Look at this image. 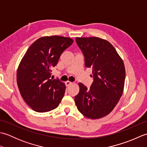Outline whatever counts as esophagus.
I'll list each match as a JSON object with an SVG mask.
<instances>
[{"instance_id": "esophagus-1", "label": "esophagus", "mask_w": 147, "mask_h": 147, "mask_svg": "<svg viewBox=\"0 0 147 147\" xmlns=\"http://www.w3.org/2000/svg\"><path fill=\"white\" fill-rule=\"evenodd\" d=\"M72 84H73V83L71 82H69V81H67V82H65V85H66L67 86H69L71 85Z\"/></svg>"}]
</instances>
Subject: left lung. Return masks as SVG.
I'll return each mask as SVG.
<instances>
[{
    "label": "left lung",
    "mask_w": 147,
    "mask_h": 147,
    "mask_svg": "<svg viewBox=\"0 0 147 147\" xmlns=\"http://www.w3.org/2000/svg\"><path fill=\"white\" fill-rule=\"evenodd\" d=\"M85 56L86 67L92 69L93 82L90 89L79 83L74 96L78 111L85 117L96 119L110 114L123 95L126 71L123 59L107 40L98 37H76Z\"/></svg>",
    "instance_id": "8db88e82"
}]
</instances>
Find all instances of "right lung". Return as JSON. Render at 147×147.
I'll list each match as a JSON object with an SVG mask.
<instances>
[{
  "label": "right lung",
  "mask_w": 147,
  "mask_h": 147,
  "mask_svg": "<svg viewBox=\"0 0 147 147\" xmlns=\"http://www.w3.org/2000/svg\"><path fill=\"white\" fill-rule=\"evenodd\" d=\"M73 40L54 35L43 36L28 49L18 67L16 78L22 97L33 111L46 112L57 108L64 95L65 85L51 78L61 55Z\"/></svg>",
  "instance_id": "1"
}]
</instances>
